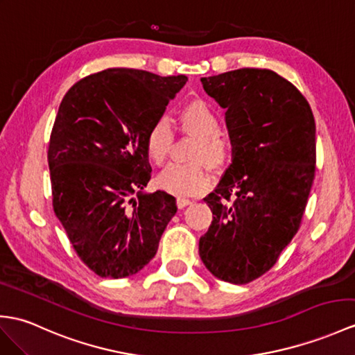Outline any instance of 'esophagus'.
Returning <instances> with one entry per match:
<instances>
[{
	"mask_svg": "<svg viewBox=\"0 0 355 355\" xmlns=\"http://www.w3.org/2000/svg\"><path fill=\"white\" fill-rule=\"evenodd\" d=\"M177 204H178L180 209H183V207H186V205L192 204V200H189V198H186V196H178L177 198Z\"/></svg>",
	"mask_w": 355,
	"mask_h": 355,
	"instance_id": "34e87169",
	"label": "esophagus"
}]
</instances>
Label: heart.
<instances>
[{
    "label": "heart",
    "mask_w": 355,
    "mask_h": 355,
    "mask_svg": "<svg viewBox=\"0 0 355 355\" xmlns=\"http://www.w3.org/2000/svg\"><path fill=\"white\" fill-rule=\"evenodd\" d=\"M180 128L186 135L198 137L192 160H207L213 166H222L232 155V144L220 133L222 123L218 113L201 100L187 103L180 113ZM174 130L162 118L155 121L145 136V151L154 164L166 162L174 145ZM211 175L207 164L195 162L192 164L172 163L160 172L157 183L163 191L177 195H192L210 183Z\"/></svg>",
    "instance_id": "obj_1"
}]
</instances>
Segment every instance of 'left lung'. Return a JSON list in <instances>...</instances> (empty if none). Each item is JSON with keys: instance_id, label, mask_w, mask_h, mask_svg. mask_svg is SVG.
Returning a JSON list of instances; mask_svg holds the SVG:
<instances>
[{"instance_id": "1", "label": "left lung", "mask_w": 355, "mask_h": 355, "mask_svg": "<svg viewBox=\"0 0 355 355\" xmlns=\"http://www.w3.org/2000/svg\"><path fill=\"white\" fill-rule=\"evenodd\" d=\"M201 81L227 109L233 163L204 198L213 220L200 257L219 279L246 284L275 265L301 227L316 171L315 118L306 96L270 69Z\"/></svg>"}]
</instances>
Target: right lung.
<instances>
[{"mask_svg":"<svg viewBox=\"0 0 355 355\" xmlns=\"http://www.w3.org/2000/svg\"><path fill=\"white\" fill-rule=\"evenodd\" d=\"M187 77L112 68L81 78L49 136L53 209L80 260L103 278L150 263L177 213L175 198L140 193L151 180L145 136Z\"/></svg>","mask_w":355,"mask_h":355,"instance_id":"obj_1","label":"right lung"}]
</instances>
